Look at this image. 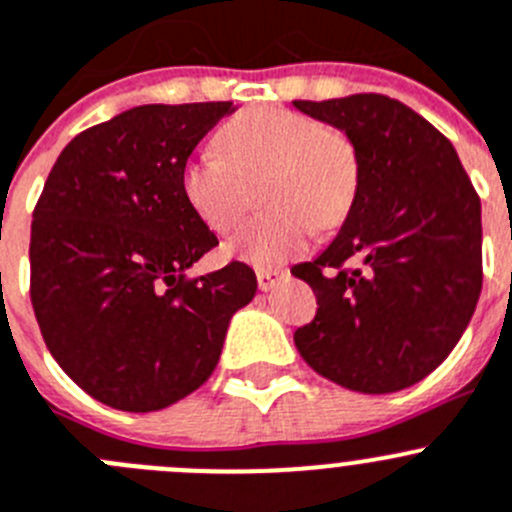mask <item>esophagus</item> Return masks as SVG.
<instances>
[{"instance_id": "esophagus-1", "label": "esophagus", "mask_w": 512, "mask_h": 512, "mask_svg": "<svg viewBox=\"0 0 512 512\" xmlns=\"http://www.w3.org/2000/svg\"><path fill=\"white\" fill-rule=\"evenodd\" d=\"M289 271L287 269H256V281H259V289L261 292H269L274 289L276 284L287 279Z\"/></svg>"}]
</instances>
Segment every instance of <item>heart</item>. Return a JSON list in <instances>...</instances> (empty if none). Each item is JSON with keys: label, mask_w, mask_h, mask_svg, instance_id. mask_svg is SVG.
Instances as JSON below:
<instances>
[{"label": "heart", "mask_w": 512, "mask_h": 512, "mask_svg": "<svg viewBox=\"0 0 512 512\" xmlns=\"http://www.w3.org/2000/svg\"><path fill=\"white\" fill-rule=\"evenodd\" d=\"M223 149L200 147L180 172L182 195L215 233L236 228L248 208L251 185L266 177V213L231 238V251L261 266L302 253L314 228L348 218L360 185L355 144L320 119L284 106H256L220 129Z\"/></svg>", "instance_id": "obj_1"}]
</instances>
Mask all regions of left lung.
I'll list each match as a JSON object with an SVG mask.
<instances>
[{"instance_id": "obj_1", "label": "left lung", "mask_w": 512, "mask_h": 512, "mask_svg": "<svg viewBox=\"0 0 512 512\" xmlns=\"http://www.w3.org/2000/svg\"><path fill=\"white\" fill-rule=\"evenodd\" d=\"M348 134L360 185L335 241L294 266L317 314L294 345L327 381L393 393L437 368L482 292L480 198L452 142L381 93L294 101Z\"/></svg>"}]
</instances>
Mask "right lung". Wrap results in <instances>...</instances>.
<instances>
[{
    "label": "right lung",
    "mask_w": 512,
    "mask_h": 512,
    "mask_svg": "<svg viewBox=\"0 0 512 512\" xmlns=\"http://www.w3.org/2000/svg\"><path fill=\"white\" fill-rule=\"evenodd\" d=\"M231 101L149 103L81 131L32 213L30 299L42 340L88 396L147 414L203 386L256 274H185L218 238L180 172Z\"/></svg>",
    "instance_id": "right-lung-1"
}]
</instances>
